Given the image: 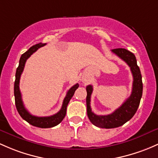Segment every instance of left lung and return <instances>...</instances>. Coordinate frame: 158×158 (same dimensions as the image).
<instances>
[{
    "instance_id": "obj_1",
    "label": "left lung",
    "mask_w": 158,
    "mask_h": 158,
    "mask_svg": "<svg viewBox=\"0 0 158 158\" xmlns=\"http://www.w3.org/2000/svg\"><path fill=\"white\" fill-rule=\"evenodd\" d=\"M112 52L114 53L119 58L125 61L130 67L131 72L133 76V83L131 95L126 100L125 102L114 111L108 115H96L92 111L90 106L91 95L93 92L92 85L86 87L87 97H86V105H87V114L91 123L94 126L105 129H112L121 127L124 123L132 119L135 115L140 104L142 96V74L140 69L137 65L135 56L132 52L124 48L113 49Z\"/></svg>"
}]
</instances>
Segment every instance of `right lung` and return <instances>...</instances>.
Masks as SVG:
<instances>
[{
    "instance_id": "add662e5",
    "label": "right lung",
    "mask_w": 158,
    "mask_h": 158,
    "mask_svg": "<svg viewBox=\"0 0 158 158\" xmlns=\"http://www.w3.org/2000/svg\"><path fill=\"white\" fill-rule=\"evenodd\" d=\"M45 44H42V43L35 44V45L31 46L26 52L22 54L20 59H19V66L16 69V79H15L14 82L15 104H16V107L17 109L18 113L21 116V117L23 119H25L26 122H28L29 124L34 126V127L39 128H51L55 127V126L58 125L60 123H61V121L64 119L66 116V107H67L68 104H69V101L73 96L75 91L79 87V84L77 83L69 89V90L66 93V97L64 98V101H63L62 107L60 110L59 112L54 114V115L50 116V117H36V116L31 115L30 113L26 109V107H24V104H23L21 92L20 90H19V79H20L21 74H22L23 69H24L26 60L30 57L33 53L35 52L38 49L40 48L41 47H43Z\"/></svg>"
}]
</instances>
